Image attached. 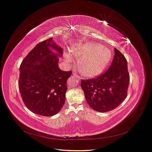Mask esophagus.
<instances>
[{"mask_svg": "<svg viewBox=\"0 0 152 152\" xmlns=\"http://www.w3.org/2000/svg\"><path fill=\"white\" fill-rule=\"evenodd\" d=\"M73 75L74 77H75V78H76V79H81V77H80V76H78V75L76 73L75 71H74L73 73ZM69 81H70V80H68V83H69Z\"/></svg>", "mask_w": 152, "mask_h": 152, "instance_id": "1", "label": "esophagus"}]
</instances>
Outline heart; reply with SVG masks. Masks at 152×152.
<instances>
[{
  "label": "heart",
  "instance_id": "obj_1",
  "mask_svg": "<svg viewBox=\"0 0 152 152\" xmlns=\"http://www.w3.org/2000/svg\"><path fill=\"white\" fill-rule=\"evenodd\" d=\"M71 56L79 59L78 66L82 74L87 77L97 75L105 68L110 61L111 52L110 49L94 42H87L77 45L70 50ZM66 60L72 61L68 54Z\"/></svg>",
  "mask_w": 152,
  "mask_h": 152
}]
</instances>
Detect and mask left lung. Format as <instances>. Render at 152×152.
<instances>
[{"label":"left lung","instance_id":"8db88e82","mask_svg":"<svg viewBox=\"0 0 152 152\" xmlns=\"http://www.w3.org/2000/svg\"><path fill=\"white\" fill-rule=\"evenodd\" d=\"M129 81L127 60L120 51L115 49L109 68L94 78L82 79L81 86L91 108L107 112L118 107L126 99Z\"/></svg>","mask_w":152,"mask_h":152}]
</instances>
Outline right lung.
Returning a JSON list of instances; mask_svg holds the SVG:
<instances>
[{"label": "right lung", "instance_id": "obj_1", "mask_svg": "<svg viewBox=\"0 0 152 152\" xmlns=\"http://www.w3.org/2000/svg\"><path fill=\"white\" fill-rule=\"evenodd\" d=\"M50 47L59 54H53ZM62 53L61 48L49 38L37 44L21 63L20 92L25 106L35 114L53 116L65 103L66 82L72 72L58 68V57Z\"/></svg>", "mask_w": 152, "mask_h": 152}]
</instances>
